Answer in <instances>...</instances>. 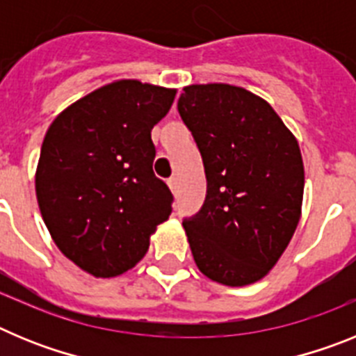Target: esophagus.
<instances>
[{
	"mask_svg": "<svg viewBox=\"0 0 356 356\" xmlns=\"http://www.w3.org/2000/svg\"><path fill=\"white\" fill-rule=\"evenodd\" d=\"M168 184H169V188L172 191V194H178V178H176V176H171V178L168 180Z\"/></svg>",
	"mask_w": 356,
	"mask_h": 356,
	"instance_id": "esophagus-1",
	"label": "esophagus"
}]
</instances>
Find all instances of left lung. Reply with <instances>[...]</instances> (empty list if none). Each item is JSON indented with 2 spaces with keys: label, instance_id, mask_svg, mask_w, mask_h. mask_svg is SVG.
Masks as SVG:
<instances>
[{
  "label": "left lung",
  "instance_id": "1",
  "mask_svg": "<svg viewBox=\"0 0 356 356\" xmlns=\"http://www.w3.org/2000/svg\"><path fill=\"white\" fill-rule=\"evenodd\" d=\"M178 112L203 159L207 196L184 228L200 271L242 287L264 278L300 222L301 151L273 106L226 83L188 85Z\"/></svg>",
  "mask_w": 356,
  "mask_h": 356
}]
</instances>
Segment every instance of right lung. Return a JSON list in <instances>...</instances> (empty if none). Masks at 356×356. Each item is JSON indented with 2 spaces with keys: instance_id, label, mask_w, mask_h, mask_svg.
I'll return each mask as SVG.
<instances>
[{
  "instance_id": "add662e5",
  "label": "right lung",
  "mask_w": 356,
  "mask_h": 356,
  "mask_svg": "<svg viewBox=\"0 0 356 356\" xmlns=\"http://www.w3.org/2000/svg\"><path fill=\"white\" fill-rule=\"evenodd\" d=\"M176 90L119 80L56 115L35 175L42 219L58 250L80 269L110 278L128 271L172 210L153 172L151 130Z\"/></svg>"
}]
</instances>
